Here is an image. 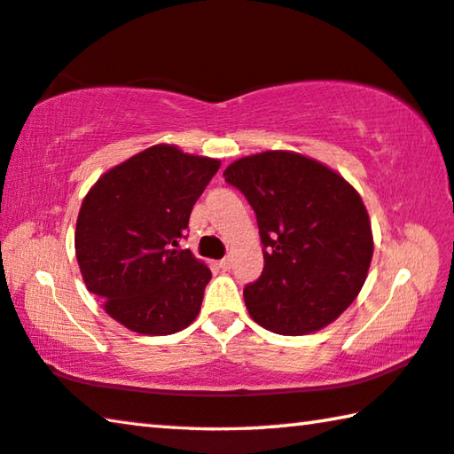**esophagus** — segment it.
<instances>
[{"mask_svg": "<svg viewBox=\"0 0 454 454\" xmlns=\"http://www.w3.org/2000/svg\"><path fill=\"white\" fill-rule=\"evenodd\" d=\"M218 266L222 268V270H230V268H232V258L230 256H226V258H222L220 262H218Z\"/></svg>", "mask_w": 454, "mask_h": 454, "instance_id": "obj_1", "label": "esophagus"}]
</instances>
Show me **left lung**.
<instances>
[{"mask_svg":"<svg viewBox=\"0 0 454 454\" xmlns=\"http://www.w3.org/2000/svg\"><path fill=\"white\" fill-rule=\"evenodd\" d=\"M224 178L256 214L264 270L244 288L260 326L302 336L328 326L355 302L372 260L371 218L340 174L296 152L236 160Z\"/></svg>","mask_w":454,"mask_h":454,"instance_id":"left-lung-1","label":"left lung"}]
</instances>
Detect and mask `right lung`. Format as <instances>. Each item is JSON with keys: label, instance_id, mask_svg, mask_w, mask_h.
<instances>
[{"label": "right lung", "instance_id": "1", "mask_svg": "<svg viewBox=\"0 0 454 454\" xmlns=\"http://www.w3.org/2000/svg\"><path fill=\"white\" fill-rule=\"evenodd\" d=\"M218 168L220 160L158 144L107 170L83 198L75 258L88 290L120 325L164 336L198 317L212 272L172 246Z\"/></svg>", "mask_w": 454, "mask_h": 454}]
</instances>
